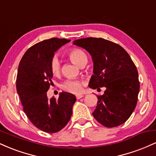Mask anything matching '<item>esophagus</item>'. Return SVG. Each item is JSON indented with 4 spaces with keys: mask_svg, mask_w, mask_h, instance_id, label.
<instances>
[{
    "mask_svg": "<svg viewBox=\"0 0 156 156\" xmlns=\"http://www.w3.org/2000/svg\"><path fill=\"white\" fill-rule=\"evenodd\" d=\"M83 95H82V94H77L76 95V98L78 100H79V99H80V98H83Z\"/></svg>",
    "mask_w": 156,
    "mask_h": 156,
    "instance_id": "esophagus-1",
    "label": "esophagus"
}]
</instances>
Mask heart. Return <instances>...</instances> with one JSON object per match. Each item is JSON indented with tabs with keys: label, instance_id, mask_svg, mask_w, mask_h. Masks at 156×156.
<instances>
[{
	"label": "heart",
	"instance_id": "1",
	"mask_svg": "<svg viewBox=\"0 0 156 156\" xmlns=\"http://www.w3.org/2000/svg\"><path fill=\"white\" fill-rule=\"evenodd\" d=\"M67 55L70 60L76 65L82 66L87 63V55L80 49L74 48L67 52ZM60 62L57 58H53L51 63V73L54 76H57L60 72ZM82 82L79 80H67L62 84L61 87L63 90L70 93H78L81 91Z\"/></svg>",
	"mask_w": 156,
	"mask_h": 156
}]
</instances>
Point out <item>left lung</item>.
Here are the masks:
<instances>
[{"label":"left lung","mask_w":156,"mask_h":156,"mask_svg":"<svg viewBox=\"0 0 156 156\" xmlns=\"http://www.w3.org/2000/svg\"><path fill=\"white\" fill-rule=\"evenodd\" d=\"M73 44L92 56L94 75L89 87H105L104 94L98 96L93 117L107 128L123 124L136 108L140 87L137 69L129 54L120 45L103 38L79 39Z\"/></svg>","instance_id":"left-lung-1"}]
</instances>
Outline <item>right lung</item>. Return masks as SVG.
<instances>
[{"label":"right lung","instance_id":"1","mask_svg":"<svg viewBox=\"0 0 156 156\" xmlns=\"http://www.w3.org/2000/svg\"><path fill=\"white\" fill-rule=\"evenodd\" d=\"M69 42L51 38L38 42L25 53L19 64L16 87L23 111L32 124L46 133H56L67 125L76 101L74 94L65 92L60 93L58 99L47 96L55 52Z\"/></svg>","mask_w":156,"mask_h":156}]
</instances>
